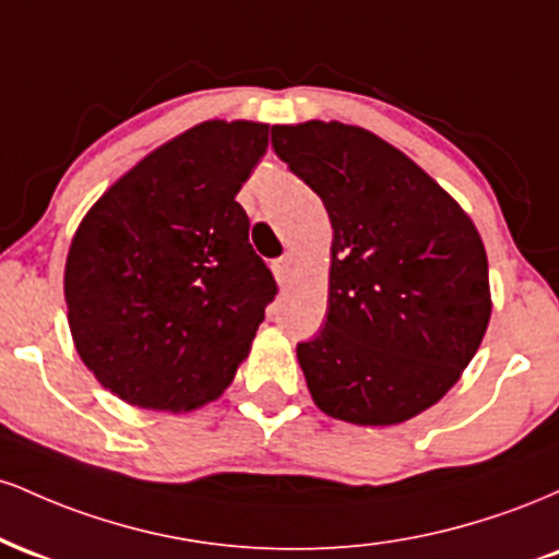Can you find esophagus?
<instances>
[{
  "mask_svg": "<svg viewBox=\"0 0 559 559\" xmlns=\"http://www.w3.org/2000/svg\"><path fill=\"white\" fill-rule=\"evenodd\" d=\"M292 271H294L292 254H284V258H278L273 262V273H275V278H278V284H286V281L292 278Z\"/></svg>",
  "mask_w": 559,
  "mask_h": 559,
  "instance_id": "obj_1",
  "label": "esophagus"
}]
</instances>
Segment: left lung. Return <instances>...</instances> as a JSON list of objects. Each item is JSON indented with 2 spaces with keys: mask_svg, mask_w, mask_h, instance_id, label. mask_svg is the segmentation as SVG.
Wrapping results in <instances>:
<instances>
[{
  "mask_svg": "<svg viewBox=\"0 0 559 559\" xmlns=\"http://www.w3.org/2000/svg\"><path fill=\"white\" fill-rule=\"evenodd\" d=\"M273 150L329 210V318L297 344L325 415L396 426L463 376L491 318L489 262L465 210L357 126H273Z\"/></svg>",
  "mask_w": 559,
  "mask_h": 559,
  "instance_id": "1",
  "label": "left lung"
}]
</instances>
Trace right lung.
I'll return each instance as SVG.
<instances>
[{
    "label": "right lung",
    "instance_id": "right-lung-1",
    "mask_svg": "<svg viewBox=\"0 0 559 559\" xmlns=\"http://www.w3.org/2000/svg\"><path fill=\"white\" fill-rule=\"evenodd\" d=\"M267 126L207 120L115 181L75 230L68 323L96 381L146 409L217 400L278 286L236 202Z\"/></svg>",
    "mask_w": 559,
    "mask_h": 559
}]
</instances>
